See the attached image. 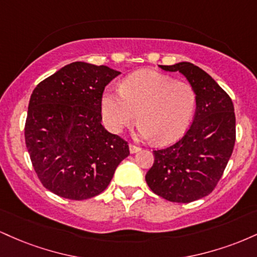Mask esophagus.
Wrapping results in <instances>:
<instances>
[{
  "label": "esophagus",
  "mask_w": 257,
  "mask_h": 257,
  "mask_svg": "<svg viewBox=\"0 0 257 257\" xmlns=\"http://www.w3.org/2000/svg\"><path fill=\"white\" fill-rule=\"evenodd\" d=\"M129 151H131V153H137L138 151H140V147L134 145V144H129Z\"/></svg>",
  "instance_id": "esophagus-1"
}]
</instances>
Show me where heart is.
Segmentation results:
<instances>
[{"instance_id":"heart-1","label":"heart","mask_w":257,"mask_h":257,"mask_svg":"<svg viewBox=\"0 0 257 257\" xmlns=\"http://www.w3.org/2000/svg\"><path fill=\"white\" fill-rule=\"evenodd\" d=\"M196 102L197 94L191 83L143 70L125 77L120 91H105L101 113L108 131L120 133L139 118L141 138H155L156 143L167 144L184 134Z\"/></svg>"}]
</instances>
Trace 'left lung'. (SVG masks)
I'll return each instance as SVG.
<instances>
[{"label":"left lung","instance_id":"obj_1","mask_svg":"<svg viewBox=\"0 0 257 257\" xmlns=\"http://www.w3.org/2000/svg\"><path fill=\"white\" fill-rule=\"evenodd\" d=\"M166 71L186 76L197 94L190 128L173 145L153 151L155 162L146 174L152 192L174 203H190L216 187L235 143V114L232 99L196 65H159Z\"/></svg>","mask_w":257,"mask_h":257}]
</instances>
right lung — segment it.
Listing matches in <instances>:
<instances>
[{"mask_svg": "<svg viewBox=\"0 0 257 257\" xmlns=\"http://www.w3.org/2000/svg\"><path fill=\"white\" fill-rule=\"evenodd\" d=\"M119 73L76 61L32 91L25 144L37 178L57 196L72 200L98 196L129 156L128 143L101 124L102 93Z\"/></svg>", "mask_w": 257, "mask_h": 257, "instance_id": "1", "label": "right lung"}]
</instances>
